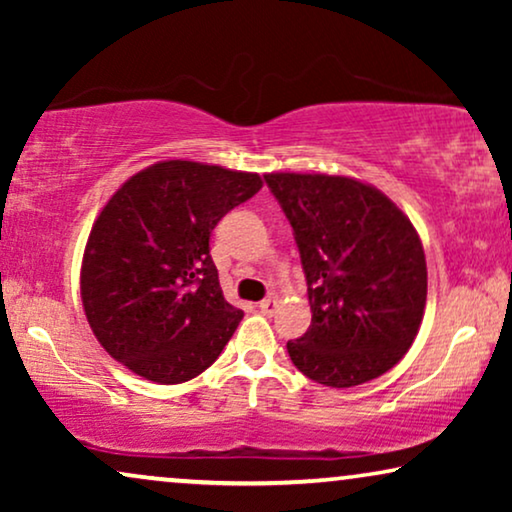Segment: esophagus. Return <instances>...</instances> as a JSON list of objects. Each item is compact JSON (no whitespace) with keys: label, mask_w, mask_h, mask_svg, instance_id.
Returning <instances> with one entry per match:
<instances>
[{"label":"esophagus","mask_w":512,"mask_h":512,"mask_svg":"<svg viewBox=\"0 0 512 512\" xmlns=\"http://www.w3.org/2000/svg\"><path fill=\"white\" fill-rule=\"evenodd\" d=\"M277 307H279V303L275 298H265V300H261V303H258V310H261L263 314H275Z\"/></svg>","instance_id":"1"}]
</instances>
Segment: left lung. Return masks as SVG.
Wrapping results in <instances>:
<instances>
[{
	"instance_id": "1",
	"label": "left lung",
	"mask_w": 512,
	"mask_h": 512,
	"mask_svg": "<svg viewBox=\"0 0 512 512\" xmlns=\"http://www.w3.org/2000/svg\"><path fill=\"white\" fill-rule=\"evenodd\" d=\"M296 237L312 324L286 342L300 373L345 389L394 368L417 338L426 258L415 226L375 186L335 174H265Z\"/></svg>"
}]
</instances>
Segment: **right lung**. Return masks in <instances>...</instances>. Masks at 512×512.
<instances>
[{"instance_id":"obj_1","label":"right lung","mask_w":512,"mask_h":512,"mask_svg":"<svg viewBox=\"0 0 512 512\" xmlns=\"http://www.w3.org/2000/svg\"><path fill=\"white\" fill-rule=\"evenodd\" d=\"M261 186L254 172L160 160L111 195L83 251L81 300L118 363L179 384L219 359L244 312L223 298L209 237Z\"/></svg>"}]
</instances>
